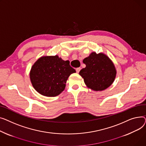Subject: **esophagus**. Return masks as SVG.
Masks as SVG:
<instances>
[{
	"label": "esophagus",
	"instance_id": "esophagus-1",
	"mask_svg": "<svg viewBox=\"0 0 146 146\" xmlns=\"http://www.w3.org/2000/svg\"><path fill=\"white\" fill-rule=\"evenodd\" d=\"M81 69V68H76V72L78 73V72L80 71Z\"/></svg>",
	"mask_w": 146,
	"mask_h": 146
}]
</instances>
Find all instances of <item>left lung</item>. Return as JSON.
Returning <instances> with one entry per match:
<instances>
[{
  "label": "left lung",
  "mask_w": 146,
  "mask_h": 146,
  "mask_svg": "<svg viewBox=\"0 0 146 146\" xmlns=\"http://www.w3.org/2000/svg\"><path fill=\"white\" fill-rule=\"evenodd\" d=\"M83 62L86 67L79 74L88 88L94 91H102L114 82L115 68L109 58L104 54L92 52L83 60Z\"/></svg>",
  "instance_id": "left-lung-1"
}]
</instances>
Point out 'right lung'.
Here are the masks:
<instances>
[{
  "label": "right lung",
  "instance_id": "right-lung-1",
  "mask_svg": "<svg viewBox=\"0 0 146 146\" xmlns=\"http://www.w3.org/2000/svg\"><path fill=\"white\" fill-rule=\"evenodd\" d=\"M76 72L69 61H64L58 56H43L32 66L30 73L33 87L39 94L55 97L65 88L69 76Z\"/></svg>",
  "mask_w": 146,
  "mask_h": 146
}]
</instances>
